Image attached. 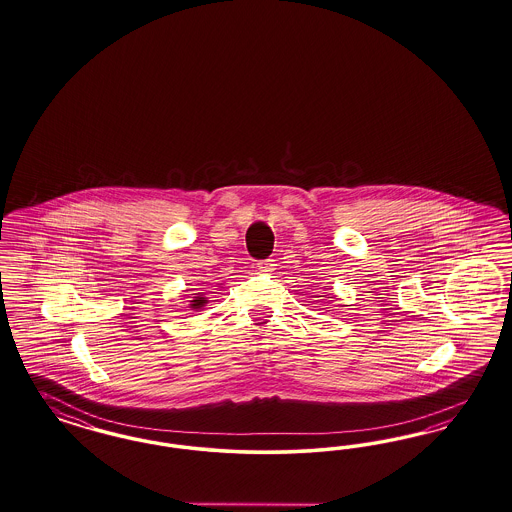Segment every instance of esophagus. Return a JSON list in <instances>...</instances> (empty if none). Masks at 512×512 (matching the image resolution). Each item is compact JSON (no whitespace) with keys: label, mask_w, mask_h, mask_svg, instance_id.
I'll use <instances>...</instances> for the list:
<instances>
[{"label":"esophagus","mask_w":512,"mask_h":512,"mask_svg":"<svg viewBox=\"0 0 512 512\" xmlns=\"http://www.w3.org/2000/svg\"><path fill=\"white\" fill-rule=\"evenodd\" d=\"M257 268H259V272H265V274H270V272H274V270H276V263H274L272 259H266V261H261V263H257Z\"/></svg>","instance_id":"1"}]
</instances>
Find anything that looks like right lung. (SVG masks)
I'll return each instance as SVG.
<instances>
[{
	"label": "right lung",
	"mask_w": 512,
	"mask_h": 512,
	"mask_svg": "<svg viewBox=\"0 0 512 512\" xmlns=\"http://www.w3.org/2000/svg\"><path fill=\"white\" fill-rule=\"evenodd\" d=\"M206 304H208V297H206L204 293H196V297H193V300L189 302V308L200 310V308H204Z\"/></svg>",
	"instance_id": "right-lung-1"
}]
</instances>
